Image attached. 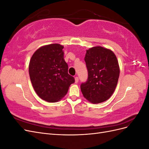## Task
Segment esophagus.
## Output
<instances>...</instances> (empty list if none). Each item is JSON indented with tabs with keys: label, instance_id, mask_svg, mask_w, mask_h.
I'll use <instances>...</instances> for the list:
<instances>
[{
	"label": "esophagus",
	"instance_id": "esophagus-1",
	"mask_svg": "<svg viewBox=\"0 0 149 149\" xmlns=\"http://www.w3.org/2000/svg\"><path fill=\"white\" fill-rule=\"evenodd\" d=\"M74 79H75V83H78V81H79L78 77H77V76H76V77L74 78Z\"/></svg>",
	"mask_w": 149,
	"mask_h": 149
}]
</instances>
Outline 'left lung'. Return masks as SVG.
<instances>
[{
	"mask_svg": "<svg viewBox=\"0 0 149 149\" xmlns=\"http://www.w3.org/2000/svg\"><path fill=\"white\" fill-rule=\"evenodd\" d=\"M84 61L88 77L80 86L83 96L94 104L107 100L113 94L119 77L115 54L102 47H93L86 51Z\"/></svg>",
	"mask_w": 149,
	"mask_h": 149,
	"instance_id": "left-lung-1",
	"label": "left lung"
}]
</instances>
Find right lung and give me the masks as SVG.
<instances>
[{"label":"right lung","instance_id":"right-lung-1","mask_svg":"<svg viewBox=\"0 0 149 149\" xmlns=\"http://www.w3.org/2000/svg\"><path fill=\"white\" fill-rule=\"evenodd\" d=\"M63 48L57 43L40 47L30 61L29 74L33 89L40 98L49 102L60 100L75 81L68 73Z\"/></svg>","mask_w":149,"mask_h":149}]
</instances>
